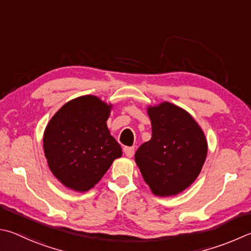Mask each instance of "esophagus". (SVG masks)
I'll return each mask as SVG.
<instances>
[{
	"instance_id": "34e87169",
	"label": "esophagus",
	"mask_w": 251,
	"mask_h": 251,
	"mask_svg": "<svg viewBox=\"0 0 251 251\" xmlns=\"http://www.w3.org/2000/svg\"><path fill=\"white\" fill-rule=\"evenodd\" d=\"M124 153L128 158H131V157L134 156V153H135V148L134 147H125L124 148Z\"/></svg>"
}]
</instances>
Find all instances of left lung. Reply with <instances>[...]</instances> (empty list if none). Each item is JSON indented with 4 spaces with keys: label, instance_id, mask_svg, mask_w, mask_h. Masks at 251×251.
<instances>
[{
    "label": "left lung",
    "instance_id": "8db88e82",
    "mask_svg": "<svg viewBox=\"0 0 251 251\" xmlns=\"http://www.w3.org/2000/svg\"><path fill=\"white\" fill-rule=\"evenodd\" d=\"M151 139L135 153L146 183L158 197L182 192L202 170L207 143L198 123L188 112L169 102L149 107Z\"/></svg>",
    "mask_w": 251,
    "mask_h": 251
}]
</instances>
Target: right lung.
Here are the masks:
<instances>
[{
  "instance_id": "add662e5",
  "label": "right lung",
  "mask_w": 251,
  "mask_h": 251,
  "mask_svg": "<svg viewBox=\"0 0 251 251\" xmlns=\"http://www.w3.org/2000/svg\"><path fill=\"white\" fill-rule=\"evenodd\" d=\"M111 105L93 95L65 104L44 134V151L54 176L67 188L85 192L98 183L122 148L106 121Z\"/></svg>"
}]
</instances>
